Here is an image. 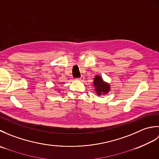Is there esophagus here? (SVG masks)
Here are the masks:
<instances>
[{"mask_svg": "<svg viewBox=\"0 0 159 159\" xmlns=\"http://www.w3.org/2000/svg\"><path fill=\"white\" fill-rule=\"evenodd\" d=\"M76 80H80V81H83V80H84V76H80V77H79V78H77V79H76Z\"/></svg>", "mask_w": 159, "mask_h": 159, "instance_id": "1", "label": "esophagus"}]
</instances>
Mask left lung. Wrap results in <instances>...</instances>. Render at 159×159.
I'll list each match as a JSON object with an SVG mask.
<instances>
[{
    "mask_svg": "<svg viewBox=\"0 0 159 159\" xmlns=\"http://www.w3.org/2000/svg\"><path fill=\"white\" fill-rule=\"evenodd\" d=\"M93 85L96 87V92L98 96L107 93L110 90L109 84L104 83L100 76H96L94 78Z\"/></svg>",
    "mask_w": 159,
    "mask_h": 159,
    "instance_id": "8db88e82",
    "label": "left lung"
}]
</instances>
